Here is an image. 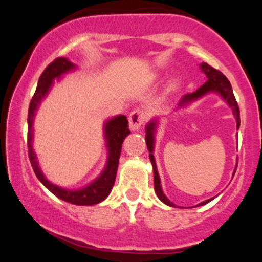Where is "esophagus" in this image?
<instances>
[{
	"label": "esophagus",
	"instance_id": "1",
	"mask_svg": "<svg viewBox=\"0 0 262 262\" xmlns=\"http://www.w3.org/2000/svg\"><path fill=\"white\" fill-rule=\"evenodd\" d=\"M146 118V114L143 110L137 108L134 110L128 116V125H130V128L132 131H137L141 128V126L144 124Z\"/></svg>",
	"mask_w": 262,
	"mask_h": 262
}]
</instances>
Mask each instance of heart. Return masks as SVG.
I'll list each match as a JSON object with an SVG mask.
<instances>
[{
	"label": "heart",
	"instance_id": "1",
	"mask_svg": "<svg viewBox=\"0 0 262 262\" xmlns=\"http://www.w3.org/2000/svg\"><path fill=\"white\" fill-rule=\"evenodd\" d=\"M178 84H179V81H178V80H174L173 83H171V87H173V88L178 87Z\"/></svg>",
	"mask_w": 262,
	"mask_h": 262
}]
</instances>
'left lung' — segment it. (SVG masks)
<instances>
[{"mask_svg": "<svg viewBox=\"0 0 262 262\" xmlns=\"http://www.w3.org/2000/svg\"><path fill=\"white\" fill-rule=\"evenodd\" d=\"M200 69L204 74L206 75L207 77V81L204 83L203 85H200V87L196 89L195 92L193 93H188V94H185L182 96L180 102H179V107H185L187 106L188 103H191L192 101H195V100H198L200 98H203L204 95L209 94V93H217V94H220L222 98L225 102L228 103L229 106L231 107L232 110V114H234L235 119H236V123H237V128L239 127V108H238V105L237 102H236V99L234 96V93H232V88H231V84L230 82L227 77L224 76L223 74L221 73L220 70H216L214 68L210 67L207 63H202L200 64ZM156 125H157V120L156 119H152L150 123L146 125L145 126V143L146 145H148V150H149V157H150V161H151V164H152V169H154V186H155V191H156V194L159 196V199L161 202H163L166 205H169V206H175V204H173L170 202L169 199L167 198L166 195H164V193L162 191V187H161V181H160V177H159V173H157V168H156V163H155V159H154V155H152V151H154V144H155V131H156ZM236 168H237V164H236ZM236 171V169H235ZM235 174V173H234ZM213 198L211 199H207L205 202L200 203L199 205L196 206H200V205H205L209 202H211Z\"/></svg>", "mask_w": 262, "mask_h": 262, "instance_id": "1", "label": "left lung"}]
</instances>
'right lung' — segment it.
I'll return each mask as SVG.
<instances>
[{
  "instance_id": "add662e5",
  "label": "right lung",
  "mask_w": 262,
  "mask_h": 262,
  "mask_svg": "<svg viewBox=\"0 0 262 262\" xmlns=\"http://www.w3.org/2000/svg\"><path fill=\"white\" fill-rule=\"evenodd\" d=\"M75 64L70 62L69 59L59 57L56 58L52 63H50L46 69L42 71L38 81L37 89L33 98L31 100L30 108H28V131H27V146H28V156H30L31 166L33 168L35 175L40 180L42 185L53 193L59 199L68 202L75 205H95V204L101 203L102 200L107 198L112 191V187L116 181V175L118 169V163H119V157L121 151V144H123L125 137L130 135L128 130V121L125 116H117L110 119L105 123L103 132L107 142V148H108V159L107 164L102 173L99 178H96L92 184H89L85 187L81 189H66L56 186L50 182L44 177L42 171L39 167L37 161V156L32 148V141H33V120L35 116V111L38 110V106L40 105L41 100L48 94L50 88L53 83L55 78H59L63 74H67L68 71L75 69Z\"/></svg>"
}]
</instances>
